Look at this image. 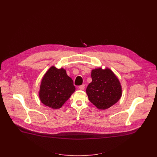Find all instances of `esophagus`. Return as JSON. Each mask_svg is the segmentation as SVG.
Returning <instances> with one entry per match:
<instances>
[{"label": "esophagus", "mask_w": 157, "mask_h": 157, "mask_svg": "<svg viewBox=\"0 0 157 157\" xmlns=\"http://www.w3.org/2000/svg\"><path fill=\"white\" fill-rule=\"evenodd\" d=\"M85 85H80V86H79V89L80 90H85Z\"/></svg>", "instance_id": "obj_1"}]
</instances>
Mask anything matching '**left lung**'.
Here are the masks:
<instances>
[{
  "instance_id": "obj_1",
  "label": "left lung",
  "mask_w": 157,
  "mask_h": 157,
  "mask_svg": "<svg viewBox=\"0 0 157 157\" xmlns=\"http://www.w3.org/2000/svg\"><path fill=\"white\" fill-rule=\"evenodd\" d=\"M91 77L92 82L86 88V93L90 101L98 109H106L120 100L121 86L111 69H93Z\"/></svg>"
}]
</instances>
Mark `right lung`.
<instances>
[{
    "label": "right lung",
    "mask_w": 157,
    "mask_h": 157,
    "mask_svg": "<svg viewBox=\"0 0 157 157\" xmlns=\"http://www.w3.org/2000/svg\"><path fill=\"white\" fill-rule=\"evenodd\" d=\"M75 88L63 68L52 67L46 72L40 86L39 97L43 104L52 109L60 108Z\"/></svg>",
    "instance_id": "obj_1"
}]
</instances>
